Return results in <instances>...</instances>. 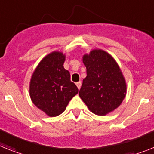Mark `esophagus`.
Here are the masks:
<instances>
[{"instance_id": "34e87169", "label": "esophagus", "mask_w": 154, "mask_h": 154, "mask_svg": "<svg viewBox=\"0 0 154 154\" xmlns=\"http://www.w3.org/2000/svg\"><path fill=\"white\" fill-rule=\"evenodd\" d=\"M76 85H77V88H78V89L81 88V81H78V82H77V83H76Z\"/></svg>"}]
</instances>
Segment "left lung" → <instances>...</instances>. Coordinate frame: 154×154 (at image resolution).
<instances>
[{"label": "left lung", "instance_id": "8db88e82", "mask_svg": "<svg viewBox=\"0 0 154 154\" xmlns=\"http://www.w3.org/2000/svg\"><path fill=\"white\" fill-rule=\"evenodd\" d=\"M87 77L79 95L89 110L105 116L117 109L126 95L127 85L117 62L109 53L94 49L83 55Z\"/></svg>", "mask_w": 154, "mask_h": 154}]
</instances>
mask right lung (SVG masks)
Here are the masks:
<instances>
[{"instance_id": "right-lung-1", "label": "right lung", "mask_w": 154, "mask_h": 154, "mask_svg": "<svg viewBox=\"0 0 154 154\" xmlns=\"http://www.w3.org/2000/svg\"><path fill=\"white\" fill-rule=\"evenodd\" d=\"M66 55L53 51L44 58L33 71L29 83V96L36 106L49 117L65 111L78 88L70 81L69 72L64 69Z\"/></svg>"}]
</instances>
